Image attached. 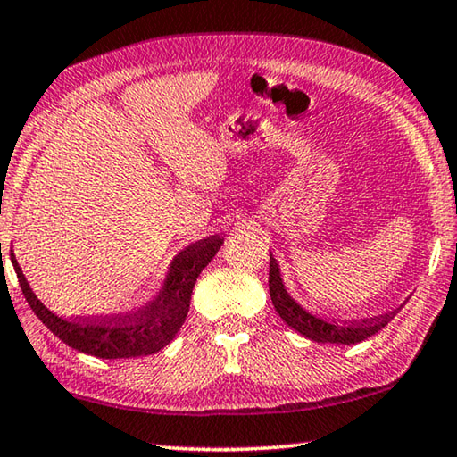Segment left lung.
Listing matches in <instances>:
<instances>
[{"instance_id": "8db88e82", "label": "left lung", "mask_w": 457, "mask_h": 457, "mask_svg": "<svg viewBox=\"0 0 457 457\" xmlns=\"http://www.w3.org/2000/svg\"><path fill=\"white\" fill-rule=\"evenodd\" d=\"M270 296H272V304L276 312L280 314V319L288 324L290 328L298 330L300 335L306 338L316 340V343H335V345H354L361 343L369 337H373L375 332L385 328L389 320L395 316L397 311L386 312L375 319H367L361 322H337V320H322L320 316H314L308 311H304L296 300H294L284 288L280 268H278L276 260L270 253Z\"/></svg>"}]
</instances>
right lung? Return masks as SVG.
I'll use <instances>...</instances> for the list:
<instances>
[{
	"instance_id": "obj_1",
	"label": "right lung",
	"mask_w": 457,
	"mask_h": 457,
	"mask_svg": "<svg viewBox=\"0 0 457 457\" xmlns=\"http://www.w3.org/2000/svg\"><path fill=\"white\" fill-rule=\"evenodd\" d=\"M221 244L223 239L213 236L187 245L171 262L163 288L149 304L135 312L104 316V319H60L37 300L13 253L12 264L29 308L60 340L76 351L98 359H130L157 353L175 338L189 312L191 292L197 276L210 264Z\"/></svg>"
}]
</instances>
